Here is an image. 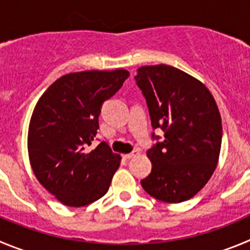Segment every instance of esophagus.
Here are the masks:
<instances>
[{"mask_svg":"<svg viewBox=\"0 0 250 250\" xmlns=\"http://www.w3.org/2000/svg\"><path fill=\"white\" fill-rule=\"evenodd\" d=\"M138 155H139V150H134L129 154H125V155H123V158H125V159H133V158L138 157Z\"/></svg>","mask_w":250,"mask_h":250,"instance_id":"esophagus-1","label":"esophagus"}]
</instances>
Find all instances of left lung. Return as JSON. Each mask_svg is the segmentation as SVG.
Here are the masks:
<instances>
[{
  "instance_id": "8db88e82",
  "label": "left lung",
  "mask_w": 250,
  "mask_h": 250,
  "mask_svg": "<svg viewBox=\"0 0 250 250\" xmlns=\"http://www.w3.org/2000/svg\"><path fill=\"white\" fill-rule=\"evenodd\" d=\"M134 79L151 125L164 132V141L146 151L153 167L142 186L163 202L186 201L206 185L220 158L222 121L216 101L201 81L169 65L142 66Z\"/></svg>"
}]
</instances>
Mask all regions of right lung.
Segmentation results:
<instances>
[{
    "label": "right lung",
    "instance_id": "add662e5",
    "mask_svg": "<svg viewBox=\"0 0 250 250\" xmlns=\"http://www.w3.org/2000/svg\"><path fill=\"white\" fill-rule=\"evenodd\" d=\"M128 76L125 69L66 74L34 107L28 129L30 165L39 183L66 206H86L108 191L121 157L106 142L90 146L102 104Z\"/></svg>",
    "mask_w": 250,
    "mask_h": 250
}]
</instances>
